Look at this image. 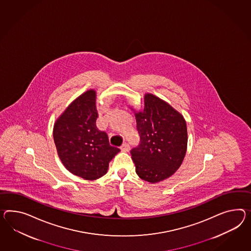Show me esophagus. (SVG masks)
Here are the masks:
<instances>
[{"label":"esophagus","mask_w":251,"mask_h":251,"mask_svg":"<svg viewBox=\"0 0 251 251\" xmlns=\"http://www.w3.org/2000/svg\"><path fill=\"white\" fill-rule=\"evenodd\" d=\"M120 149L122 150L123 152H128L129 150H130V146H129L127 143H124L122 146H121Z\"/></svg>","instance_id":"obj_1"}]
</instances>
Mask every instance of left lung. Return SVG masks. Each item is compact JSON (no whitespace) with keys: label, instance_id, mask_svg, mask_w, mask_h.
<instances>
[{"label":"left lung","instance_id":"left-lung-1","mask_svg":"<svg viewBox=\"0 0 251 251\" xmlns=\"http://www.w3.org/2000/svg\"><path fill=\"white\" fill-rule=\"evenodd\" d=\"M139 145L131 150L141 179L157 183L172 176L185 157L187 145L184 117L151 94L145 96L144 112L135 114Z\"/></svg>","mask_w":251,"mask_h":251}]
</instances>
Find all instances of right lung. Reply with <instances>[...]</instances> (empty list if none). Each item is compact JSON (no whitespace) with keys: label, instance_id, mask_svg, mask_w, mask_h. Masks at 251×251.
<instances>
[{"label":"right lung","instance_id":"add662e5","mask_svg":"<svg viewBox=\"0 0 251 251\" xmlns=\"http://www.w3.org/2000/svg\"><path fill=\"white\" fill-rule=\"evenodd\" d=\"M96 92L78 97L58 118L53 140L58 155L72 174L86 180L103 176L120 149L110 146L108 135L97 127Z\"/></svg>","mask_w":251,"mask_h":251}]
</instances>
